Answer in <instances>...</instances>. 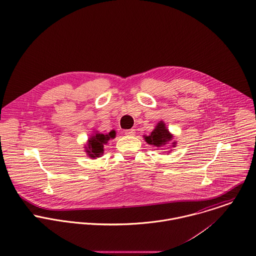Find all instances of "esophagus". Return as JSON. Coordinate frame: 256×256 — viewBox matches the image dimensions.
<instances>
[{"instance_id":"34e87169","label":"esophagus","mask_w":256,"mask_h":256,"mask_svg":"<svg viewBox=\"0 0 256 256\" xmlns=\"http://www.w3.org/2000/svg\"><path fill=\"white\" fill-rule=\"evenodd\" d=\"M124 134L126 136H134L136 134V130H134V128L126 130H124Z\"/></svg>"}]
</instances>
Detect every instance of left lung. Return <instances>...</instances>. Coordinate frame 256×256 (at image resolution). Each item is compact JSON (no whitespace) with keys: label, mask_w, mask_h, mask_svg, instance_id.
I'll return each instance as SVG.
<instances>
[{"label":"left lung","mask_w":256,"mask_h":256,"mask_svg":"<svg viewBox=\"0 0 256 256\" xmlns=\"http://www.w3.org/2000/svg\"><path fill=\"white\" fill-rule=\"evenodd\" d=\"M144 138L148 144L155 146L157 148L167 146L168 148H170L169 152H172L173 150L172 148H174L177 144L176 140H174V136L169 132V130L166 128V124L162 120H160L156 124L155 128L150 132V136H144ZM168 144H170V146H168Z\"/></svg>","instance_id":"obj_1"}]
</instances>
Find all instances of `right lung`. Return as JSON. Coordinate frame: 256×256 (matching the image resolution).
Segmentation results:
<instances>
[{
  "instance_id": "1",
  "label": "right lung",
  "mask_w": 256,
  "mask_h": 256,
  "mask_svg": "<svg viewBox=\"0 0 256 256\" xmlns=\"http://www.w3.org/2000/svg\"><path fill=\"white\" fill-rule=\"evenodd\" d=\"M116 138V130H112L108 134H101L98 130H95L93 134L88 138L85 144V152L90 158L101 157L104 154V146L108 144V140Z\"/></svg>"
}]
</instances>
